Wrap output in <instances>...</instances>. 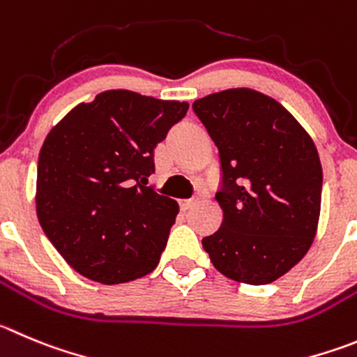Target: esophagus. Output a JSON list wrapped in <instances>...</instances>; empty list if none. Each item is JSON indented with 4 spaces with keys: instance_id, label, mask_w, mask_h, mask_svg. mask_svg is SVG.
Segmentation results:
<instances>
[{
    "instance_id": "esophagus-1",
    "label": "esophagus",
    "mask_w": 357,
    "mask_h": 357,
    "mask_svg": "<svg viewBox=\"0 0 357 357\" xmlns=\"http://www.w3.org/2000/svg\"><path fill=\"white\" fill-rule=\"evenodd\" d=\"M197 199H188V201H181L179 202V208L183 209V211H188V209H192L194 208L195 204H197Z\"/></svg>"
}]
</instances>
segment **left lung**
<instances>
[{"label": "left lung", "mask_w": 357, "mask_h": 357, "mask_svg": "<svg viewBox=\"0 0 357 357\" xmlns=\"http://www.w3.org/2000/svg\"><path fill=\"white\" fill-rule=\"evenodd\" d=\"M192 107L218 148L224 172L216 192L224 222L202 246L227 278L271 284L305 257L317 234V148L282 103L255 89H224Z\"/></svg>", "instance_id": "obj_1"}]
</instances>
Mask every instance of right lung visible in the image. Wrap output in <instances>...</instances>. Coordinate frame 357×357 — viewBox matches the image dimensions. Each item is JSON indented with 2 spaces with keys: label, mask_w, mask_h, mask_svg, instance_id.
Wrapping results in <instances>:
<instances>
[{
  "label": "right lung",
  "mask_w": 357,
  "mask_h": 357,
  "mask_svg": "<svg viewBox=\"0 0 357 357\" xmlns=\"http://www.w3.org/2000/svg\"><path fill=\"white\" fill-rule=\"evenodd\" d=\"M188 103L109 89L79 103L43 141L36 216L77 273L112 285L156 268L179 213L146 186L155 148Z\"/></svg>",
  "instance_id": "obj_1"
}]
</instances>
